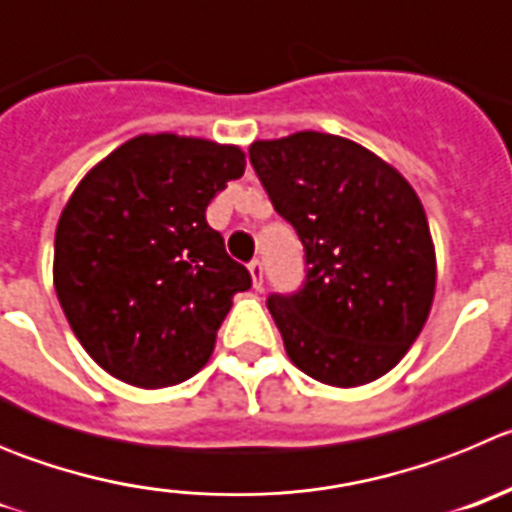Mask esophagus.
Wrapping results in <instances>:
<instances>
[{"mask_svg": "<svg viewBox=\"0 0 512 512\" xmlns=\"http://www.w3.org/2000/svg\"><path fill=\"white\" fill-rule=\"evenodd\" d=\"M262 275H265V270H262V262L252 260L250 262V278H252V285H255V288H262Z\"/></svg>", "mask_w": 512, "mask_h": 512, "instance_id": "esophagus-1", "label": "esophagus"}]
</instances>
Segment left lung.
Instances as JSON below:
<instances>
[{
	"mask_svg": "<svg viewBox=\"0 0 512 512\" xmlns=\"http://www.w3.org/2000/svg\"><path fill=\"white\" fill-rule=\"evenodd\" d=\"M250 160L306 250V285L267 298L290 362L334 388L393 370L436 293V250L418 193L372 150L326 132L257 140Z\"/></svg>",
	"mask_w": 512,
	"mask_h": 512,
	"instance_id": "8db88e82",
	"label": "left lung"
}]
</instances>
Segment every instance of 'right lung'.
<instances>
[{
  "label": "right lung",
  "mask_w": 512,
  "mask_h": 512,
  "mask_svg": "<svg viewBox=\"0 0 512 512\" xmlns=\"http://www.w3.org/2000/svg\"><path fill=\"white\" fill-rule=\"evenodd\" d=\"M245 165L237 145L160 132L132 137L81 178L55 229L53 285L101 370L158 390L209 362L252 278L206 206Z\"/></svg>",
  "instance_id": "1"
}]
</instances>
